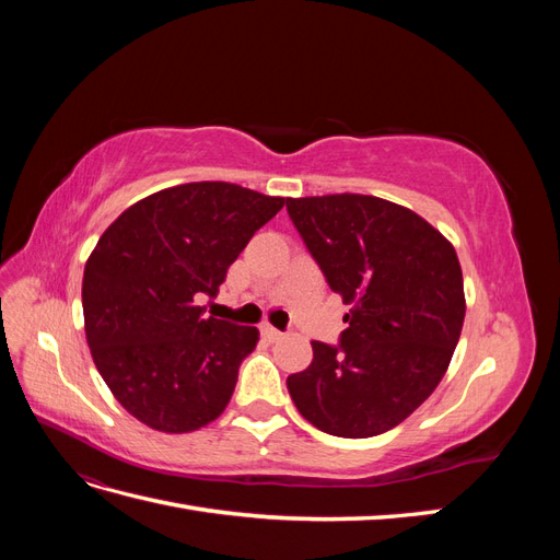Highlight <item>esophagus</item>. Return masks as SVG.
I'll list each match as a JSON object with an SVG mask.
<instances>
[{
  "label": "esophagus",
  "instance_id": "esophagus-1",
  "mask_svg": "<svg viewBox=\"0 0 560 560\" xmlns=\"http://www.w3.org/2000/svg\"><path fill=\"white\" fill-rule=\"evenodd\" d=\"M261 336H264V338H268V341H270V343H273V341H280V338H282L284 334H282V331H278L276 327H270V325H264V327H261Z\"/></svg>",
  "mask_w": 560,
  "mask_h": 560
}]
</instances>
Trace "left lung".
I'll return each instance as SVG.
<instances>
[{
  "mask_svg": "<svg viewBox=\"0 0 560 560\" xmlns=\"http://www.w3.org/2000/svg\"><path fill=\"white\" fill-rule=\"evenodd\" d=\"M303 243L350 313L341 346L313 341V362L287 378L317 430L364 439L397 428L451 364L465 322L455 247L413 210L376 196L287 198Z\"/></svg>",
  "mask_w": 560,
  "mask_h": 560,
  "instance_id": "obj_1",
  "label": "left lung"
}]
</instances>
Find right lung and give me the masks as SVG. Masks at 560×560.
Instances as JSON below:
<instances>
[{
  "mask_svg": "<svg viewBox=\"0 0 560 560\" xmlns=\"http://www.w3.org/2000/svg\"><path fill=\"white\" fill-rule=\"evenodd\" d=\"M284 206L231 182H189L135 202L83 268V329L100 376L147 428L184 434L224 413L259 329L206 315L229 266Z\"/></svg>",
  "mask_w": 560,
  "mask_h": 560,
  "instance_id": "add662e5",
  "label": "right lung"
}]
</instances>
